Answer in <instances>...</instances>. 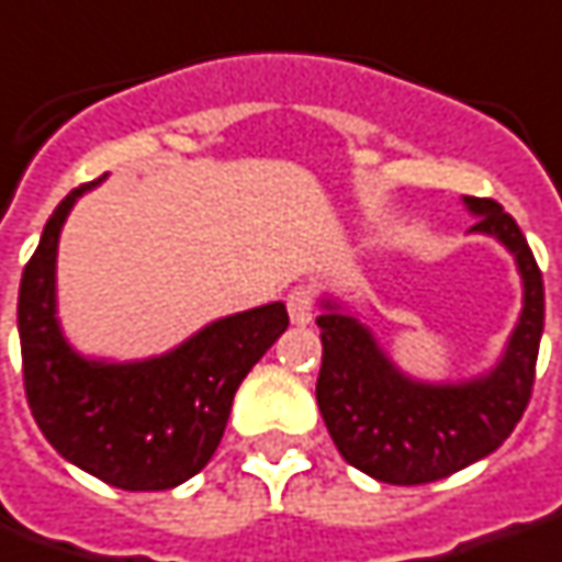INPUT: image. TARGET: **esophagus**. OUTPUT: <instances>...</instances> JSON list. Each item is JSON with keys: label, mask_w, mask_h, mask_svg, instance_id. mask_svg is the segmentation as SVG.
<instances>
[{"label": "esophagus", "mask_w": 562, "mask_h": 562, "mask_svg": "<svg viewBox=\"0 0 562 562\" xmlns=\"http://www.w3.org/2000/svg\"><path fill=\"white\" fill-rule=\"evenodd\" d=\"M285 307H289V317L292 323H311L314 319V311H317V289L314 285H295L289 295H285Z\"/></svg>", "instance_id": "1"}]
</instances>
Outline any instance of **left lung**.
<instances>
[{"label": "left lung", "instance_id": "left-lung-1", "mask_svg": "<svg viewBox=\"0 0 562 562\" xmlns=\"http://www.w3.org/2000/svg\"><path fill=\"white\" fill-rule=\"evenodd\" d=\"M482 229L519 263L526 304L507 355L485 379L423 385L401 376L373 336L339 311L319 314L323 363L317 404L339 454L389 485H426L470 467L504 445L522 419L535 385L544 329V280L522 229L494 199L467 195Z\"/></svg>", "mask_w": 562, "mask_h": 562}]
</instances>
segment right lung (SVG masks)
<instances>
[{"mask_svg": "<svg viewBox=\"0 0 562 562\" xmlns=\"http://www.w3.org/2000/svg\"><path fill=\"white\" fill-rule=\"evenodd\" d=\"M77 186L46 221L18 292L24 392L40 432L58 454L124 492H165L202 470L221 445L233 395L289 326L273 301L204 326L165 358L83 360L55 319V251Z\"/></svg>", "mask_w": 562, "mask_h": 562, "instance_id": "obj_1", "label": "right lung"}]
</instances>
